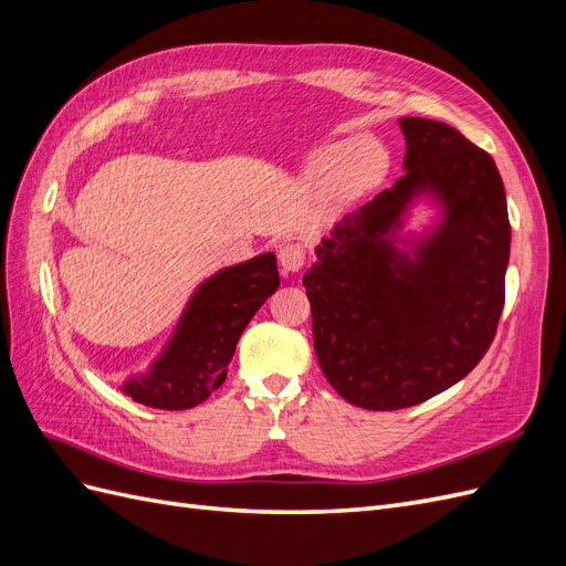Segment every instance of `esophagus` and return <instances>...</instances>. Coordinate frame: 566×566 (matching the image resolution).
<instances>
[{
    "instance_id": "1",
    "label": "esophagus",
    "mask_w": 566,
    "mask_h": 566,
    "mask_svg": "<svg viewBox=\"0 0 566 566\" xmlns=\"http://www.w3.org/2000/svg\"><path fill=\"white\" fill-rule=\"evenodd\" d=\"M304 260H306V250L300 243H285L279 250V262H281L283 271H290V273L300 271L304 266Z\"/></svg>"
}]
</instances>
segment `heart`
Returning <instances> with one entry per match:
<instances>
[{
	"instance_id": "heart-1",
	"label": "heart",
	"mask_w": 566,
	"mask_h": 566,
	"mask_svg": "<svg viewBox=\"0 0 566 566\" xmlns=\"http://www.w3.org/2000/svg\"><path fill=\"white\" fill-rule=\"evenodd\" d=\"M387 165V150L378 142L354 139L323 148L314 158L312 177L323 191L358 196L382 181Z\"/></svg>"
}]
</instances>
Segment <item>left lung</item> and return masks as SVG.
Returning a JSON list of instances; mask_svg holds the SVG:
<instances>
[{
	"instance_id": "8db88e82",
	"label": "left lung",
	"mask_w": 566,
	"mask_h": 566,
	"mask_svg": "<svg viewBox=\"0 0 566 566\" xmlns=\"http://www.w3.org/2000/svg\"><path fill=\"white\" fill-rule=\"evenodd\" d=\"M399 125L406 175L342 219L302 279L323 375L368 410L416 406L465 378L505 304L510 219L499 167L437 119ZM420 192L444 214L408 258L390 238Z\"/></svg>"
}]
</instances>
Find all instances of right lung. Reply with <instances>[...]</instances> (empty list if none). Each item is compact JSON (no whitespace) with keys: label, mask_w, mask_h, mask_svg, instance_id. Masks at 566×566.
<instances>
[{"label":"right lung","mask_w":566,"mask_h":566,"mask_svg":"<svg viewBox=\"0 0 566 566\" xmlns=\"http://www.w3.org/2000/svg\"><path fill=\"white\" fill-rule=\"evenodd\" d=\"M279 283L273 252L214 273L188 302L163 356L146 375L132 378L125 394L136 403L165 410L202 403L227 380L238 339Z\"/></svg>","instance_id":"1"}]
</instances>
